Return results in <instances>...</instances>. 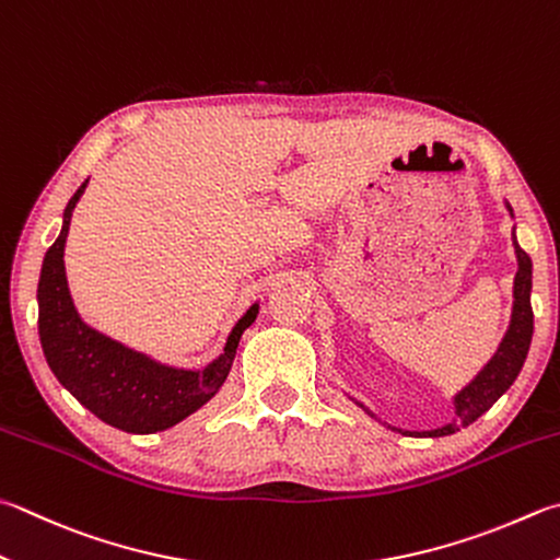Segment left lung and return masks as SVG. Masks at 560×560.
<instances>
[{
    "label": "left lung",
    "mask_w": 560,
    "mask_h": 560,
    "mask_svg": "<svg viewBox=\"0 0 560 560\" xmlns=\"http://www.w3.org/2000/svg\"><path fill=\"white\" fill-rule=\"evenodd\" d=\"M512 212V207H510ZM514 253L516 262H520V270H516L514 278V307H512V322L510 329L504 334V339L498 348V353L492 355V361L482 368L478 377L472 380L468 387H463L456 395V419L451 424L434 429V431H402L407 436H448L456 434L463 427L472 424V421L480 419L485 411H488L498 399L508 393L510 385L520 375L522 365L526 361V353H529L532 334H534V312H532V258L529 253H524L514 238ZM361 405V402H358ZM363 407V405H361ZM365 409V407H363ZM368 415L375 417L371 409H365Z\"/></svg>",
    "instance_id": "1"
}]
</instances>
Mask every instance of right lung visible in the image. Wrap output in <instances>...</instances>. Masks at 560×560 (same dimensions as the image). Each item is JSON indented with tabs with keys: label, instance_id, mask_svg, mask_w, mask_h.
<instances>
[{
	"label": "right lung",
	"instance_id": "add662e5",
	"mask_svg": "<svg viewBox=\"0 0 560 560\" xmlns=\"http://www.w3.org/2000/svg\"><path fill=\"white\" fill-rule=\"evenodd\" d=\"M88 180L66 207L62 229L44 258L38 280V336L46 361L60 385L88 407L94 417L129 434H155L171 429L212 399L234 363L236 348L248 326L256 322L258 304L241 316L229 334L224 353L202 371H183L153 361L133 348L109 339L80 319L72 304L66 262V238L72 209Z\"/></svg>",
	"mask_w": 560,
	"mask_h": 560
}]
</instances>
